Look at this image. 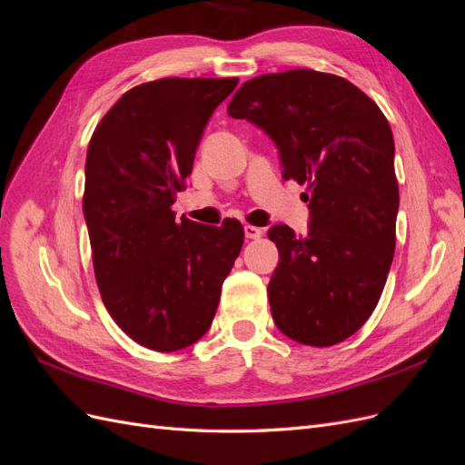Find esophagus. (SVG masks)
I'll return each mask as SVG.
<instances>
[{
	"mask_svg": "<svg viewBox=\"0 0 465 465\" xmlns=\"http://www.w3.org/2000/svg\"><path fill=\"white\" fill-rule=\"evenodd\" d=\"M244 234H246V238H260L263 234V229L254 227V224H246Z\"/></svg>",
	"mask_w": 465,
	"mask_h": 465,
	"instance_id": "obj_1",
	"label": "esophagus"
}]
</instances>
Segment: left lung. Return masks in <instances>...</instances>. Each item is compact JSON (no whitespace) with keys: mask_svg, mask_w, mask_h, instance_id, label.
<instances>
[{"mask_svg":"<svg viewBox=\"0 0 465 465\" xmlns=\"http://www.w3.org/2000/svg\"><path fill=\"white\" fill-rule=\"evenodd\" d=\"M227 110L273 139L283 178L308 192V234L267 232L279 250L267 285L275 326L302 345L341 343L374 312L396 248L390 124L353 83L314 69L250 79Z\"/></svg>","mask_w":465,"mask_h":465,"instance_id":"8db88e82","label":"left lung"}]
</instances>
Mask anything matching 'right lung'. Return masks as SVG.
I'll use <instances>...</instances> for the list:
<instances>
[{
    "label": "right lung",
    "mask_w": 465,
    "mask_h": 465,
    "mask_svg": "<svg viewBox=\"0 0 465 465\" xmlns=\"http://www.w3.org/2000/svg\"><path fill=\"white\" fill-rule=\"evenodd\" d=\"M236 85V77L142 83L89 142L83 215L96 285L122 331L159 353L205 335L244 244L241 221L211 227L173 211L207 120Z\"/></svg>",
    "instance_id": "obj_1"
}]
</instances>
